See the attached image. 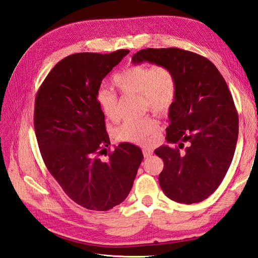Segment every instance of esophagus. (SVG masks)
I'll return each instance as SVG.
<instances>
[{"label": "esophagus", "instance_id": "1", "mask_svg": "<svg viewBox=\"0 0 258 258\" xmlns=\"http://www.w3.org/2000/svg\"><path fill=\"white\" fill-rule=\"evenodd\" d=\"M153 153H154V151L152 150L151 147H143V155H144L145 158H150L151 156L153 155Z\"/></svg>", "mask_w": 258, "mask_h": 258}]
</instances>
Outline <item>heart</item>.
I'll list each match as a JSON object with an SVG mask.
<instances>
[{"instance_id": "obj_1", "label": "heart", "mask_w": 258, "mask_h": 258, "mask_svg": "<svg viewBox=\"0 0 258 258\" xmlns=\"http://www.w3.org/2000/svg\"><path fill=\"white\" fill-rule=\"evenodd\" d=\"M113 84L122 95H140L145 110L150 108L155 113H167L176 98L175 76L165 66L128 67L114 75ZM96 98L106 119H118V98L113 91L100 88ZM158 131V120L153 116H146L122 122L114 130V138L119 142L146 144Z\"/></svg>"}]
</instances>
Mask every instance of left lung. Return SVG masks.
I'll return each instance as SVG.
<instances>
[{
	"instance_id": "8db88e82",
	"label": "left lung",
	"mask_w": 258,
	"mask_h": 258,
	"mask_svg": "<svg viewBox=\"0 0 258 258\" xmlns=\"http://www.w3.org/2000/svg\"><path fill=\"white\" fill-rule=\"evenodd\" d=\"M145 61L168 67L176 80L166 140L177 146L155 150L163 160L159 185L171 200L196 204L217 189L235 154L239 118L231 93L217 68L198 53L146 48L132 57L135 64Z\"/></svg>"
}]
</instances>
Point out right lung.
<instances>
[{
    "mask_svg": "<svg viewBox=\"0 0 258 258\" xmlns=\"http://www.w3.org/2000/svg\"><path fill=\"white\" fill-rule=\"evenodd\" d=\"M128 49L79 52L59 61L37 91L34 129L43 160L77 205L107 211L127 198L143 160L141 148L120 143L110 151L104 115L97 102L101 83Z\"/></svg>",
    "mask_w": 258,
    "mask_h": 258,
    "instance_id": "1",
    "label": "right lung"
}]
</instances>
